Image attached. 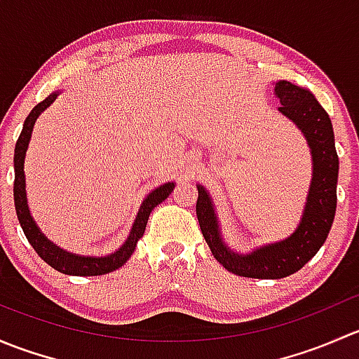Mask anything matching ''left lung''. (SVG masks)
<instances>
[{
  "label": "left lung",
  "mask_w": 359,
  "mask_h": 359,
  "mask_svg": "<svg viewBox=\"0 0 359 359\" xmlns=\"http://www.w3.org/2000/svg\"><path fill=\"white\" fill-rule=\"evenodd\" d=\"M274 93L281 104L278 111L302 132L313 161L309 193L297 229L281 241L262 245L247 253L236 252L224 240L210 193L201 184L196 186V215L217 262L229 273L259 280H280L306 266L327 241L337 208L339 156L330 116L309 90L290 81L280 79L274 83Z\"/></svg>",
  "instance_id": "obj_1"
}]
</instances>
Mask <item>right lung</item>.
<instances>
[{"instance_id":"1","label":"right lung","mask_w":359,"mask_h":359,"mask_svg":"<svg viewBox=\"0 0 359 359\" xmlns=\"http://www.w3.org/2000/svg\"><path fill=\"white\" fill-rule=\"evenodd\" d=\"M60 93L62 92L50 93L43 102L34 106V109L29 112V116L25 118L22 132H20L19 140H17L15 144V154H13V170H15L13 201H15L17 217H19L20 227H22L25 238H27V241L31 243V247L36 250V253H38L48 266H52L53 269H57L59 273L71 274V276H100V274H107L119 269V267H121L123 264H126V260L132 257V253L135 252L137 243H139L140 238L144 236V231H146L151 212L154 210V206H158L159 203L165 201L166 198L172 194L175 182L163 184V186L153 189L146 198H144L142 205H140L139 212H137L135 220H133L132 224L128 238H126L125 243H123L121 247L116 250V252L109 253V255H79V253H72L57 247L53 241H50L48 238L45 236V233L39 229L38 224H36V220L32 219L31 215V210H29L27 205V193H25L24 161L29 142H31L32 128H34L36 119L39 118V114H41L43 111L48 109V107L55 102V99Z\"/></svg>"}]
</instances>
